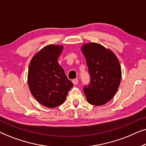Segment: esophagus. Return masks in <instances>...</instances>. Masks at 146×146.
Returning a JSON list of instances; mask_svg holds the SVG:
<instances>
[{
  "label": "esophagus",
  "instance_id": "34e87169",
  "mask_svg": "<svg viewBox=\"0 0 146 146\" xmlns=\"http://www.w3.org/2000/svg\"><path fill=\"white\" fill-rule=\"evenodd\" d=\"M72 82L74 85H76L78 82V79H74V80H72Z\"/></svg>",
  "mask_w": 146,
  "mask_h": 146
}]
</instances>
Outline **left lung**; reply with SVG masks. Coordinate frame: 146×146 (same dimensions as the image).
<instances>
[{
  "label": "left lung",
  "mask_w": 146,
  "mask_h": 146,
  "mask_svg": "<svg viewBox=\"0 0 146 146\" xmlns=\"http://www.w3.org/2000/svg\"><path fill=\"white\" fill-rule=\"evenodd\" d=\"M82 51L90 76V84L84 86L88 102L95 106L105 104L114 96L120 84L118 60L112 51L95 42L84 44Z\"/></svg>",
  "instance_id": "left-lung-1"
}]
</instances>
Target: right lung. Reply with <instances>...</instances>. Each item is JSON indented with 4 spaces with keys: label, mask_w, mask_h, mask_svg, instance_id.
<instances>
[{
    "label": "right lung",
    "mask_w": 146,
    "mask_h": 146,
    "mask_svg": "<svg viewBox=\"0 0 146 146\" xmlns=\"http://www.w3.org/2000/svg\"><path fill=\"white\" fill-rule=\"evenodd\" d=\"M63 46L47 45L32 58L28 72V84L32 94L42 105L54 108L64 102L73 84L58 63Z\"/></svg>",
    "instance_id": "1"
}]
</instances>
